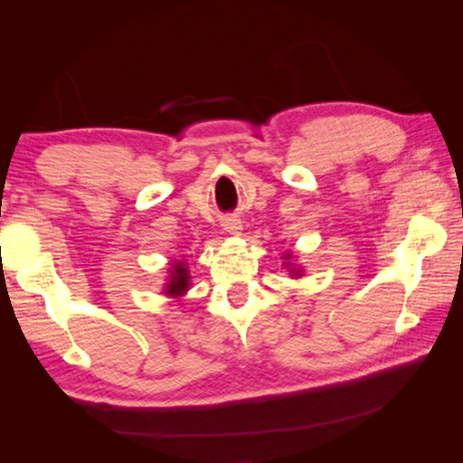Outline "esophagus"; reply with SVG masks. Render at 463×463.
Listing matches in <instances>:
<instances>
[{"label": "esophagus", "mask_w": 463, "mask_h": 463, "mask_svg": "<svg viewBox=\"0 0 463 463\" xmlns=\"http://www.w3.org/2000/svg\"><path fill=\"white\" fill-rule=\"evenodd\" d=\"M224 226H226V231L232 232V234H239V232H241V229H242L239 221H229V222H226Z\"/></svg>", "instance_id": "1"}]
</instances>
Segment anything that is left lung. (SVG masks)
<instances>
[{
	"label": "left lung",
	"mask_w": 463,
	"mask_h": 463,
	"mask_svg": "<svg viewBox=\"0 0 463 463\" xmlns=\"http://www.w3.org/2000/svg\"><path fill=\"white\" fill-rule=\"evenodd\" d=\"M296 276H298V273H296Z\"/></svg>",
	"instance_id": "8db88e82"
}]
</instances>
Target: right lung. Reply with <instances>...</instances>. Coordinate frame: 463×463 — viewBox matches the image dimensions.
Wrapping results in <instances>:
<instances>
[{"label":"right lung","instance_id":"add662e5","mask_svg":"<svg viewBox=\"0 0 463 463\" xmlns=\"http://www.w3.org/2000/svg\"><path fill=\"white\" fill-rule=\"evenodd\" d=\"M187 289V269L184 263L174 265V273H171V281L167 284V294L169 296H179Z\"/></svg>","mask_w":463,"mask_h":463}]
</instances>
